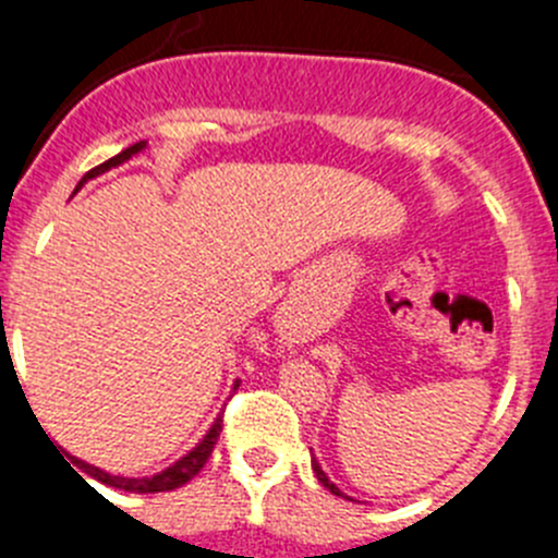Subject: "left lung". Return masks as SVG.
<instances>
[{"label": "left lung", "mask_w": 558, "mask_h": 558, "mask_svg": "<svg viewBox=\"0 0 558 558\" xmlns=\"http://www.w3.org/2000/svg\"><path fill=\"white\" fill-rule=\"evenodd\" d=\"M313 472H315V477H318V483H322L324 489H327V492H332V495H338V497H347V500H352V497H349V495H343V492H340L338 486H335V483L329 481V477H327V472L322 470V463L315 461V458H313Z\"/></svg>", "instance_id": "obj_1"}]
</instances>
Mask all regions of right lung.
<instances>
[{
  "mask_svg": "<svg viewBox=\"0 0 558 558\" xmlns=\"http://www.w3.org/2000/svg\"><path fill=\"white\" fill-rule=\"evenodd\" d=\"M145 147H147L145 140L136 142V145H131V147H125V150H122V153H117L113 159L102 161V165L95 167V170H88L86 175H83V179H81V184H77V190H81V186L86 184L88 179H97V175L108 172V170H111V167L125 165L128 159H133V156L145 150ZM236 386H240V383H234V391H236ZM220 430H223V418H220V413H218V418L211 422V427H209V430H206V436L201 438L198 445L192 447V450L186 452V456H181L175 463H170L167 470L156 472V475H150V477H147V475L145 477L111 475V472L100 470V466H95V463H86V461H81V458H75V456H69V458H72V463H77V466H81V470L86 472L88 477H95V481H100L102 486H111V489H122V492H133V495H153V492L179 489V486H184L186 481H192V477L198 475V472L204 470V463L209 461V456H211V450H215V445H218Z\"/></svg>",
  "mask_w": 558,
  "mask_h": 558,
  "instance_id": "1",
  "label": "right lung"
}]
</instances>
